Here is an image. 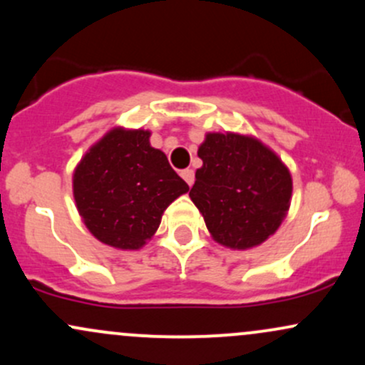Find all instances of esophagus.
I'll return each mask as SVG.
<instances>
[{"label": "esophagus", "instance_id": "esophagus-1", "mask_svg": "<svg viewBox=\"0 0 365 365\" xmlns=\"http://www.w3.org/2000/svg\"><path fill=\"white\" fill-rule=\"evenodd\" d=\"M180 175H182V178L183 180H185V182H187V185L188 187H192V185H194V180H195V175H194V170H183L182 171V173H180Z\"/></svg>", "mask_w": 365, "mask_h": 365}]
</instances>
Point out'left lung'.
<instances>
[{"mask_svg":"<svg viewBox=\"0 0 365 365\" xmlns=\"http://www.w3.org/2000/svg\"><path fill=\"white\" fill-rule=\"evenodd\" d=\"M197 154L202 168L188 195L209 233L230 249L261 245L290 207V171L262 142L232 132L207 133Z\"/></svg>","mask_w":365,"mask_h":365,"instance_id":"1","label":"left lung"}]
</instances>
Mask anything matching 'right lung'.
Here are the masks:
<instances>
[{
  "label": "right lung",
  "instance_id": "right-lung-1",
  "mask_svg": "<svg viewBox=\"0 0 365 365\" xmlns=\"http://www.w3.org/2000/svg\"><path fill=\"white\" fill-rule=\"evenodd\" d=\"M149 137L148 130L113 128L75 168L73 197L83 223L115 249L148 244L165 209L188 190Z\"/></svg>",
  "mask_w": 365,
  "mask_h": 365
}]
</instances>
